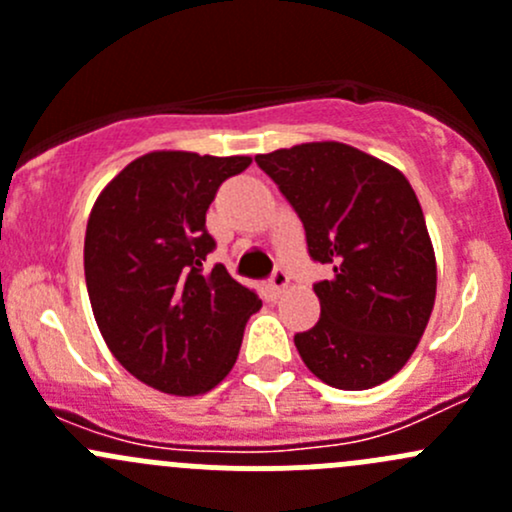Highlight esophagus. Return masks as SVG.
I'll return each instance as SVG.
<instances>
[{"mask_svg":"<svg viewBox=\"0 0 512 512\" xmlns=\"http://www.w3.org/2000/svg\"><path fill=\"white\" fill-rule=\"evenodd\" d=\"M287 285H289L287 272L285 270H275V272H272L270 282H267V289H270L272 297H280V294L287 289Z\"/></svg>","mask_w":512,"mask_h":512,"instance_id":"34e87169","label":"esophagus"}]
</instances>
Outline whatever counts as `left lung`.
<instances>
[{"label": "left lung", "instance_id": "1", "mask_svg": "<svg viewBox=\"0 0 512 512\" xmlns=\"http://www.w3.org/2000/svg\"><path fill=\"white\" fill-rule=\"evenodd\" d=\"M307 232L312 260L332 267L314 285L319 322L294 334L317 379L364 391L416 352L436 302V255L421 203L401 170L337 141L255 156Z\"/></svg>", "mask_w": 512, "mask_h": 512}]
</instances>
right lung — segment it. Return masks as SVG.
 <instances>
[{
    "label": "right lung",
    "mask_w": 512,
    "mask_h": 512,
    "mask_svg": "<svg viewBox=\"0 0 512 512\" xmlns=\"http://www.w3.org/2000/svg\"><path fill=\"white\" fill-rule=\"evenodd\" d=\"M250 163L146 153L101 190L89 215L84 272L103 342L123 369L163 394L215 389L262 307L223 265L203 270L215 247L205 213L223 180Z\"/></svg>",
    "instance_id": "1"
}]
</instances>
